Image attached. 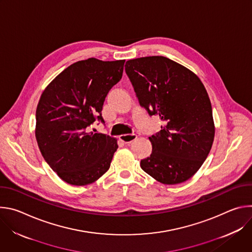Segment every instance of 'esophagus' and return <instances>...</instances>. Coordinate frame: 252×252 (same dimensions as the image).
Segmentation results:
<instances>
[{"mask_svg":"<svg viewBox=\"0 0 252 252\" xmlns=\"http://www.w3.org/2000/svg\"><path fill=\"white\" fill-rule=\"evenodd\" d=\"M136 137H137L136 134H123V135L120 136V139H121L122 141H124V142L126 143V145L129 146L133 140L136 139Z\"/></svg>","mask_w":252,"mask_h":252,"instance_id":"esophagus-1","label":"esophagus"}]
</instances>
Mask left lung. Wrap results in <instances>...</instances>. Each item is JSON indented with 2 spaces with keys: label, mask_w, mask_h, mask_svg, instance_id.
Wrapping results in <instances>:
<instances>
[{
  "label": "left lung",
  "mask_w": 252,
  "mask_h": 252,
  "mask_svg": "<svg viewBox=\"0 0 252 252\" xmlns=\"http://www.w3.org/2000/svg\"><path fill=\"white\" fill-rule=\"evenodd\" d=\"M141 106L163 122L152 135V155L140 167L163 185L187 182L206 159L215 126L208 94L199 78L183 64L153 56L126 63Z\"/></svg>",
  "instance_id": "left-lung-1"
}]
</instances>
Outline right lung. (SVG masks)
I'll list each match as a JSON object with an SVG mask.
<instances>
[{
	"label": "right lung",
	"instance_id": "right-lung-1",
	"mask_svg": "<svg viewBox=\"0 0 252 252\" xmlns=\"http://www.w3.org/2000/svg\"><path fill=\"white\" fill-rule=\"evenodd\" d=\"M126 60L95 58L64 68L44 90L35 111V138L45 160L71 186L94 183L111 166L115 137L89 132L110 90L123 77Z\"/></svg>",
	"mask_w": 252,
	"mask_h": 252
}]
</instances>
